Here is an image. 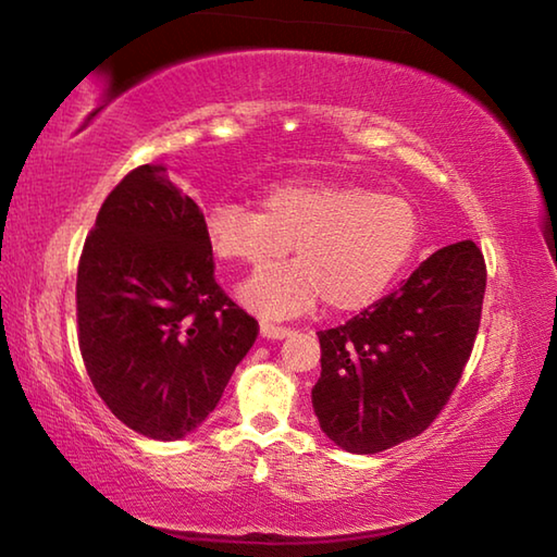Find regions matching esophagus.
Wrapping results in <instances>:
<instances>
[{"label": "esophagus", "mask_w": 557, "mask_h": 557, "mask_svg": "<svg viewBox=\"0 0 557 557\" xmlns=\"http://www.w3.org/2000/svg\"><path fill=\"white\" fill-rule=\"evenodd\" d=\"M260 334L265 336V338H285V336H289V329L287 326H280V324L260 322Z\"/></svg>", "instance_id": "1"}]
</instances>
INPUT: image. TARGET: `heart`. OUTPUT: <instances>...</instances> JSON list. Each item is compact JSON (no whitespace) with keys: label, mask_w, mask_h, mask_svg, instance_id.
<instances>
[{"label":"heart","mask_w":557,"mask_h":557,"mask_svg":"<svg viewBox=\"0 0 557 557\" xmlns=\"http://www.w3.org/2000/svg\"><path fill=\"white\" fill-rule=\"evenodd\" d=\"M213 256L250 270L287 256L299 262L262 272L240 297L268 317H295L326 301L336 314L371 307L420 243V215L398 194L354 182H289L262 194L260 211L221 201L206 213Z\"/></svg>","instance_id":"obj_1"}]
</instances>
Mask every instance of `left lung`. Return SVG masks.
Instances as JSON below:
<instances>
[{
  "label": "left lung",
  "mask_w": 557,
  "mask_h": 557,
  "mask_svg": "<svg viewBox=\"0 0 557 557\" xmlns=\"http://www.w3.org/2000/svg\"><path fill=\"white\" fill-rule=\"evenodd\" d=\"M486 262L474 240L432 252L403 285L319 332V425L338 447L375 455L425 432L465 373L482 322Z\"/></svg>",
  "instance_id": "left-lung-1"
}]
</instances>
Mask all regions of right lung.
<instances>
[{"instance_id": "add662e5", "label": "right lung", "mask_w": 557, "mask_h": 557, "mask_svg": "<svg viewBox=\"0 0 557 557\" xmlns=\"http://www.w3.org/2000/svg\"><path fill=\"white\" fill-rule=\"evenodd\" d=\"M203 225L152 162L108 194L81 252L83 363L110 412L152 440L199 428L260 332L215 282Z\"/></svg>"}]
</instances>
